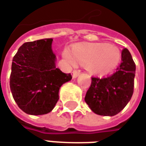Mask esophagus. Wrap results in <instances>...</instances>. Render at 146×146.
Returning <instances> with one entry per match:
<instances>
[{"label": "esophagus", "mask_w": 146, "mask_h": 146, "mask_svg": "<svg viewBox=\"0 0 146 146\" xmlns=\"http://www.w3.org/2000/svg\"><path fill=\"white\" fill-rule=\"evenodd\" d=\"M79 73H80V71H79V70H73V78H77L78 75H79Z\"/></svg>", "instance_id": "1"}]
</instances>
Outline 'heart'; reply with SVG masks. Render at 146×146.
<instances>
[{
    "label": "heart",
    "mask_w": 146,
    "mask_h": 146,
    "mask_svg": "<svg viewBox=\"0 0 146 146\" xmlns=\"http://www.w3.org/2000/svg\"><path fill=\"white\" fill-rule=\"evenodd\" d=\"M64 60L72 66L78 63L86 64L89 72L105 75L112 72L121 60V53L116 46L105 43H80L73 46L72 52L65 49Z\"/></svg>",
    "instance_id": "b5f03b06"
}]
</instances>
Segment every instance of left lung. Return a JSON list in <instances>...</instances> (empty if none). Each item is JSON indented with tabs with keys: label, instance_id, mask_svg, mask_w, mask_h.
I'll return each mask as SVG.
<instances>
[{
	"label": "left lung",
	"instance_id": "obj_1",
	"mask_svg": "<svg viewBox=\"0 0 146 146\" xmlns=\"http://www.w3.org/2000/svg\"><path fill=\"white\" fill-rule=\"evenodd\" d=\"M136 64L127 48L121 52L116 72L106 78H92L85 101L97 115L113 116L130 101L134 89Z\"/></svg>",
	"mask_w": 146,
	"mask_h": 146
}]
</instances>
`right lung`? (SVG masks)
<instances>
[{
    "label": "right lung",
    "instance_id": "right-lung-1",
    "mask_svg": "<svg viewBox=\"0 0 146 146\" xmlns=\"http://www.w3.org/2000/svg\"><path fill=\"white\" fill-rule=\"evenodd\" d=\"M52 38L23 43L13 58L9 78L13 99L24 112L38 115L52 111L59 90L72 79L56 67Z\"/></svg>",
    "mask_w": 146,
    "mask_h": 146
}]
</instances>
